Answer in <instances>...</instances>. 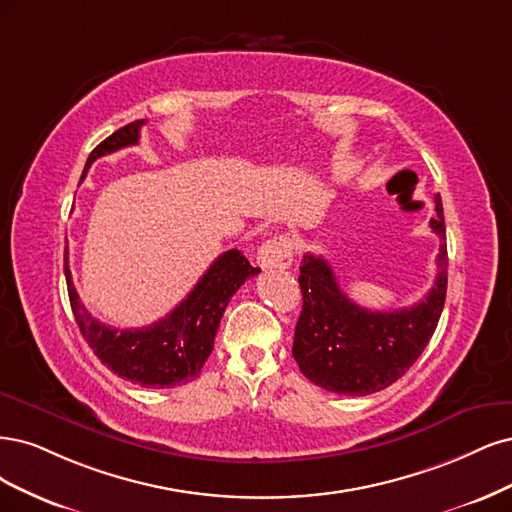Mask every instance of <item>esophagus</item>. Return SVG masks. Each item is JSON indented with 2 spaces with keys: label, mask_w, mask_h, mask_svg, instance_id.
I'll return each instance as SVG.
<instances>
[{
  "label": "esophagus",
  "mask_w": 512,
  "mask_h": 512,
  "mask_svg": "<svg viewBox=\"0 0 512 512\" xmlns=\"http://www.w3.org/2000/svg\"><path fill=\"white\" fill-rule=\"evenodd\" d=\"M257 261L263 270H285L293 261V242L289 236H274L263 242L257 251Z\"/></svg>",
  "instance_id": "obj_1"
}]
</instances>
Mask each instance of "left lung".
Instances as JSON below:
<instances>
[{"label":"left lung","instance_id":"8db88e82","mask_svg":"<svg viewBox=\"0 0 512 512\" xmlns=\"http://www.w3.org/2000/svg\"><path fill=\"white\" fill-rule=\"evenodd\" d=\"M430 227L440 240H447L440 195H436V217ZM436 263V283L421 302L391 312H372L346 298L323 257L304 255L300 266L304 304L295 325L293 357L308 381L342 395H370L402 378L434 336L442 315L447 298V244H440Z\"/></svg>","mask_w":512,"mask_h":512}]
</instances>
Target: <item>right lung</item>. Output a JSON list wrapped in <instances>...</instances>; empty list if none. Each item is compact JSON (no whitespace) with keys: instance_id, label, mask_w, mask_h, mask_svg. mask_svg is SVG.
<instances>
[{"instance_id":"right-lung-1","label":"right lung","mask_w":512,"mask_h":512,"mask_svg":"<svg viewBox=\"0 0 512 512\" xmlns=\"http://www.w3.org/2000/svg\"><path fill=\"white\" fill-rule=\"evenodd\" d=\"M144 123L146 119L129 123L97 144L85 163L82 178L97 157L138 144ZM255 274H259V268H253L249 259L232 249L212 261L206 274L168 317L140 329H114L91 317L82 306L70 268H65L70 304L82 338L108 370L146 389H170L195 381L212 353L214 336L229 300L244 280Z\"/></svg>"}]
</instances>
